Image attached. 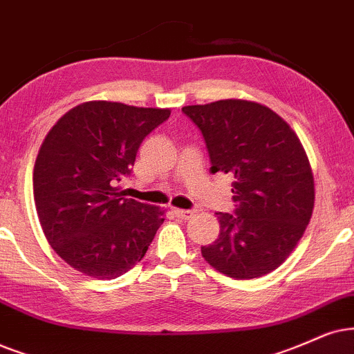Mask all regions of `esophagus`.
<instances>
[{
  "label": "esophagus",
  "mask_w": 354,
  "mask_h": 354,
  "mask_svg": "<svg viewBox=\"0 0 354 354\" xmlns=\"http://www.w3.org/2000/svg\"><path fill=\"white\" fill-rule=\"evenodd\" d=\"M173 214L176 216L178 218H183V221H189V218L194 216V212L192 210H185V209H173Z\"/></svg>",
  "instance_id": "esophagus-1"
}]
</instances>
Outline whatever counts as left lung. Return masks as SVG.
Listing matches in <instances>:
<instances>
[{"label": "left lung", "mask_w": 354, "mask_h": 354, "mask_svg": "<svg viewBox=\"0 0 354 354\" xmlns=\"http://www.w3.org/2000/svg\"><path fill=\"white\" fill-rule=\"evenodd\" d=\"M203 132L210 173L234 176L235 216L217 212L218 239L203 247L210 266L235 279L274 271L302 239L315 203L314 173L297 133L248 100L185 106Z\"/></svg>", "instance_id": "obj_1"}]
</instances>
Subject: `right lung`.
<instances>
[{"instance_id": "right-lung-1", "label": "right lung", "mask_w": 354, "mask_h": 354, "mask_svg": "<svg viewBox=\"0 0 354 354\" xmlns=\"http://www.w3.org/2000/svg\"><path fill=\"white\" fill-rule=\"evenodd\" d=\"M171 109L88 101L62 115L40 145L34 201L40 227L66 265L115 279L145 257L167 210L122 198L142 140Z\"/></svg>"}]
</instances>
